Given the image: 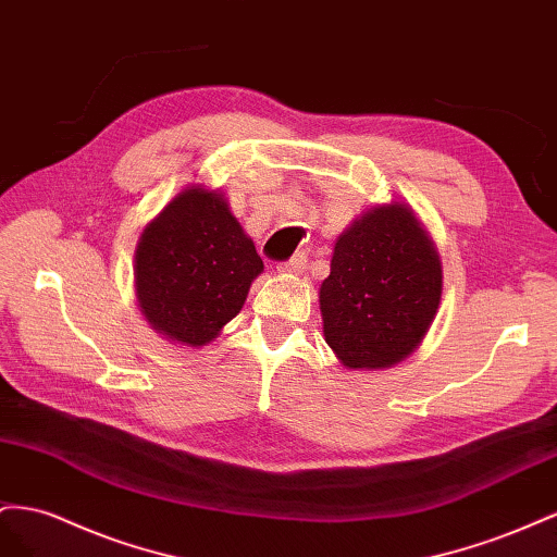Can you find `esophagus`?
<instances>
[{"label": "esophagus", "mask_w": 557, "mask_h": 557, "mask_svg": "<svg viewBox=\"0 0 557 557\" xmlns=\"http://www.w3.org/2000/svg\"><path fill=\"white\" fill-rule=\"evenodd\" d=\"M308 265V259L304 257V253H296V257H292L289 261H284V263H280L277 265V270H280V275H300L304 273V268Z\"/></svg>", "instance_id": "esophagus-1"}]
</instances>
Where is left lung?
<instances>
[{"label":"left lung","instance_id":"obj_1","mask_svg":"<svg viewBox=\"0 0 557 557\" xmlns=\"http://www.w3.org/2000/svg\"><path fill=\"white\" fill-rule=\"evenodd\" d=\"M443 265L404 200L373 205L333 245L320 287L324 341L349 371H385L410 357L436 320Z\"/></svg>","mask_w":557,"mask_h":557}]
</instances>
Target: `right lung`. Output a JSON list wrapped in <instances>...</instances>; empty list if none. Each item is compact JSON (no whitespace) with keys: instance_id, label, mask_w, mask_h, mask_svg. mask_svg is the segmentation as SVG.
Masks as SVG:
<instances>
[{"instance_id":"add662e5","label":"right lung","mask_w":557,"mask_h":557,"mask_svg":"<svg viewBox=\"0 0 557 557\" xmlns=\"http://www.w3.org/2000/svg\"><path fill=\"white\" fill-rule=\"evenodd\" d=\"M263 261L219 188L190 184L158 212L135 249V296L172 345L202 347L243 310Z\"/></svg>"}]
</instances>
